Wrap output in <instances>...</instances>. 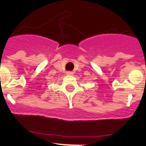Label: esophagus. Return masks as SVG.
Returning <instances> with one entry per match:
<instances>
[{
	"label": "esophagus",
	"mask_w": 146,
	"mask_h": 146,
	"mask_svg": "<svg viewBox=\"0 0 146 146\" xmlns=\"http://www.w3.org/2000/svg\"><path fill=\"white\" fill-rule=\"evenodd\" d=\"M66 75L67 76H73V73L71 71H68V72H66Z\"/></svg>",
	"instance_id": "obj_1"
}]
</instances>
